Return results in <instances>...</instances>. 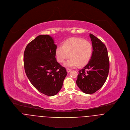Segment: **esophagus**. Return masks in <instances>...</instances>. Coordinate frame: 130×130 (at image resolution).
Listing matches in <instances>:
<instances>
[{
	"label": "esophagus",
	"instance_id": "obj_1",
	"mask_svg": "<svg viewBox=\"0 0 130 130\" xmlns=\"http://www.w3.org/2000/svg\"><path fill=\"white\" fill-rule=\"evenodd\" d=\"M66 70H67V73H69V72L71 71V70L70 69H69V68H67V69H66Z\"/></svg>",
	"mask_w": 130,
	"mask_h": 130
}]
</instances>
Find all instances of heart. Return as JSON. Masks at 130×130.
Here are the masks:
<instances>
[{
	"label": "heart",
	"mask_w": 130,
	"mask_h": 130,
	"mask_svg": "<svg viewBox=\"0 0 130 130\" xmlns=\"http://www.w3.org/2000/svg\"><path fill=\"white\" fill-rule=\"evenodd\" d=\"M92 52V47L89 42L79 38H72L65 41L63 46H58L55 54L58 62L61 63L70 57L64 66L74 68L78 65H86L91 58Z\"/></svg>",
	"instance_id": "heart-1"
}]
</instances>
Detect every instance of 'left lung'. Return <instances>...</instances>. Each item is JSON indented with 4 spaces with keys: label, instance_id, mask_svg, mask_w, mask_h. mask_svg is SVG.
<instances>
[{
    "label": "left lung",
    "instance_id": "left-lung-1",
    "mask_svg": "<svg viewBox=\"0 0 130 130\" xmlns=\"http://www.w3.org/2000/svg\"><path fill=\"white\" fill-rule=\"evenodd\" d=\"M93 51L89 61L79 71L76 84L86 94H92L103 86L108 74L109 62L105 45L92 34L89 35Z\"/></svg>",
    "mask_w": 130,
    "mask_h": 130
}]
</instances>
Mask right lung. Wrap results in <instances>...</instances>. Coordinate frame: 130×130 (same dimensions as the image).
<instances>
[{
	"instance_id": "obj_1",
	"label": "right lung",
	"mask_w": 130,
	"mask_h": 130,
	"mask_svg": "<svg viewBox=\"0 0 130 130\" xmlns=\"http://www.w3.org/2000/svg\"><path fill=\"white\" fill-rule=\"evenodd\" d=\"M56 48L50 36L40 35L27 44L24 55L27 78L39 91L48 96L58 93L67 74L56 60Z\"/></svg>"
}]
</instances>
